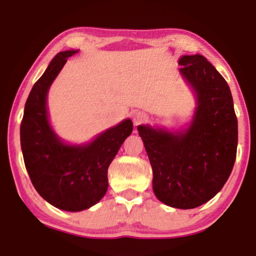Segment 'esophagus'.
Returning a JSON list of instances; mask_svg holds the SVG:
<instances>
[{"instance_id":"1","label":"esophagus","mask_w":256,"mask_h":256,"mask_svg":"<svg viewBox=\"0 0 256 256\" xmlns=\"http://www.w3.org/2000/svg\"><path fill=\"white\" fill-rule=\"evenodd\" d=\"M132 119H134V124L137 126V125H140V124L144 122L147 118H146V115L142 114L141 112H136V113H134V115H132Z\"/></svg>"}]
</instances>
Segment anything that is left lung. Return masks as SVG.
<instances>
[{
  "instance_id": "left-lung-1",
  "label": "left lung",
  "mask_w": 256,
  "mask_h": 256,
  "mask_svg": "<svg viewBox=\"0 0 256 256\" xmlns=\"http://www.w3.org/2000/svg\"><path fill=\"white\" fill-rule=\"evenodd\" d=\"M182 76L196 96L192 122L184 131L140 125L153 169V190L160 202L193 209L218 194L237 156L238 122L231 90L200 54L182 56Z\"/></svg>"
}]
</instances>
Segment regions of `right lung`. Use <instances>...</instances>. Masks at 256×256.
I'll list each match as a JSON object with an SVG mask.
<instances>
[{"label":"right lung","instance_id":"obj_1","mask_svg":"<svg viewBox=\"0 0 256 256\" xmlns=\"http://www.w3.org/2000/svg\"><path fill=\"white\" fill-rule=\"evenodd\" d=\"M78 50L60 52L32 86L20 124L25 168L44 200L66 212H81L98 203L108 190V168L132 132L126 119L82 146L64 143L50 128L47 92L66 60Z\"/></svg>","mask_w":256,"mask_h":256}]
</instances>
